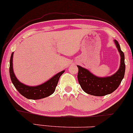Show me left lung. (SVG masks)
<instances>
[{
	"instance_id": "left-lung-1",
	"label": "left lung",
	"mask_w": 133,
	"mask_h": 133,
	"mask_svg": "<svg viewBox=\"0 0 133 133\" xmlns=\"http://www.w3.org/2000/svg\"><path fill=\"white\" fill-rule=\"evenodd\" d=\"M121 56L120 66L118 70L111 76L99 77L90 72L89 70L77 65L78 72L77 78L82 90L87 94L94 96H104L112 93L118 88L125 74L124 55L121 50L120 45L114 40Z\"/></svg>"
}]
</instances>
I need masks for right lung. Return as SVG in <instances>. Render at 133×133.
<instances>
[{
  "label": "right lung",
  "mask_w": 133,
  "mask_h": 133,
  "mask_svg": "<svg viewBox=\"0 0 133 133\" xmlns=\"http://www.w3.org/2000/svg\"><path fill=\"white\" fill-rule=\"evenodd\" d=\"M13 55L12 53L10 59L9 73L11 81L15 88L24 97L28 99L38 100L47 97L54 93L57 85L59 77L65 72L63 70L56 74L52 78L49 79L44 83L36 86H29L24 84L17 78L13 70Z\"/></svg>",
  "instance_id": "obj_1"
}]
</instances>
